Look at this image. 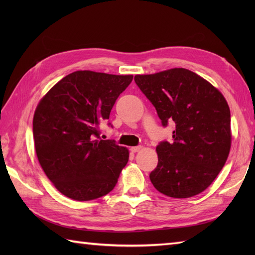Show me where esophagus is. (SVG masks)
I'll list each match as a JSON object with an SVG mask.
<instances>
[{"label":"esophagus","mask_w":255,"mask_h":255,"mask_svg":"<svg viewBox=\"0 0 255 255\" xmlns=\"http://www.w3.org/2000/svg\"><path fill=\"white\" fill-rule=\"evenodd\" d=\"M141 149H142L141 145H137V147H131L130 151H131L132 153H136V152H138V151H140Z\"/></svg>","instance_id":"obj_1"}]
</instances>
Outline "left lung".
Masks as SVG:
<instances>
[{"label":"left lung","instance_id":"8db88e82","mask_svg":"<svg viewBox=\"0 0 255 255\" xmlns=\"http://www.w3.org/2000/svg\"><path fill=\"white\" fill-rule=\"evenodd\" d=\"M162 126L175 124L173 141L156 147L150 181L162 194L187 198L204 192L223 169L231 147L230 110L224 95L198 74L174 68L134 77Z\"/></svg>","mask_w":255,"mask_h":255}]
</instances>
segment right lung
Returning a JSON list of instances; mask_svg holds the SVG:
<instances>
[{"label":"right lung","instance_id":"right-lung-1","mask_svg":"<svg viewBox=\"0 0 255 255\" xmlns=\"http://www.w3.org/2000/svg\"><path fill=\"white\" fill-rule=\"evenodd\" d=\"M132 78L75 71L52 86L38 104L32 121L37 158L64 196L85 202L115 187L129 151L115 140L101 139L100 127Z\"/></svg>","mask_w":255,"mask_h":255}]
</instances>
